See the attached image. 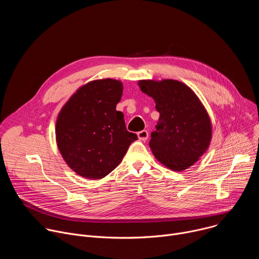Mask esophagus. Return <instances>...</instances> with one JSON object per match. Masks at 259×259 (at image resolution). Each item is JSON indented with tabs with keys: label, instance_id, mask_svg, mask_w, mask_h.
I'll use <instances>...</instances> for the list:
<instances>
[{
	"label": "esophagus",
	"instance_id": "34e87169",
	"mask_svg": "<svg viewBox=\"0 0 259 259\" xmlns=\"http://www.w3.org/2000/svg\"><path fill=\"white\" fill-rule=\"evenodd\" d=\"M137 136L139 138V140H142V141H145L147 139V137H149V132H147L146 130H142V131H139L137 133Z\"/></svg>",
	"mask_w": 259,
	"mask_h": 259
}]
</instances>
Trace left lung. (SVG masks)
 Listing matches in <instances>:
<instances>
[{
  "label": "left lung",
  "instance_id": "1",
  "mask_svg": "<svg viewBox=\"0 0 259 259\" xmlns=\"http://www.w3.org/2000/svg\"><path fill=\"white\" fill-rule=\"evenodd\" d=\"M140 90L154 98L160 113L150 147L156 159L174 171L194 165L212 137L208 113L194 91L176 80H141Z\"/></svg>",
  "mask_w": 259,
  "mask_h": 259
}]
</instances>
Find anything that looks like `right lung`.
Masks as SVG:
<instances>
[{
    "mask_svg": "<svg viewBox=\"0 0 259 259\" xmlns=\"http://www.w3.org/2000/svg\"><path fill=\"white\" fill-rule=\"evenodd\" d=\"M123 94L118 80L87 83L63 105L56 121L58 150L70 169L88 179H100L122 161L137 135L126 129L116 109Z\"/></svg>",
    "mask_w": 259,
    "mask_h": 259,
    "instance_id": "1",
    "label": "right lung"
}]
</instances>
